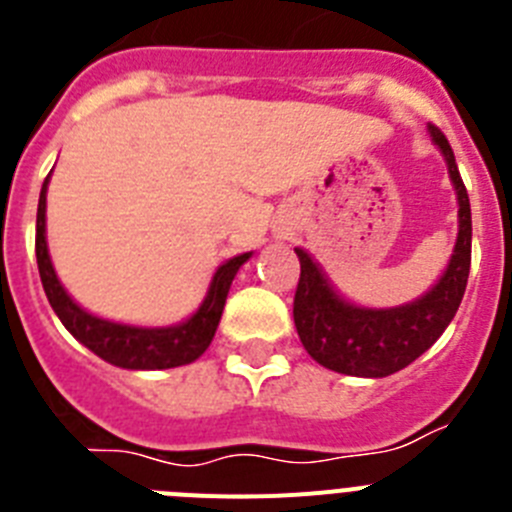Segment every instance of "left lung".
I'll list each match as a JSON object with an SVG mask.
<instances>
[{
  "label": "left lung",
  "mask_w": 512,
  "mask_h": 512,
  "mask_svg": "<svg viewBox=\"0 0 512 512\" xmlns=\"http://www.w3.org/2000/svg\"><path fill=\"white\" fill-rule=\"evenodd\" d=\"M428 133L449 164L459 200V235L449 266L420 300L387 310L354 305L338 295L310 253L295 248L300 259L292 310L297 336L325 369L351 377H390L428 351L459 310L472 264V210L449 140L436 125H428Z\"/></svg>",
  "instance_id": "left-lung-1"
}]
</instances>
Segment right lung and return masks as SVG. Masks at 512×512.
<instances>
[{"label":"right lung","instance_id":"obj_1","mask_svg":"<svg viewBox=\"0 0 512 512\" xmlns=\"http://www.w3.org/2000/svg\"><path fill=\"white\" fill-rule=\"evenodd\" d=\"M48 182H51V174L45 176L43 189H40L35 256H38V271L45 297L71 336L84 343L89 351H94L99 359L122 366V369H174V366L192 364L194 359H200L215 338L230 284H233L238 269L251 259V253H241V256L225 261L215 271L205 300L192 318H187L184 323L169 325V328H138V325L102 320L76 305L56 277V269H53L51 256H48V243H45V192H48Z\"/></svg>","mask_w":512,"mask_h":512}]
</instances>
